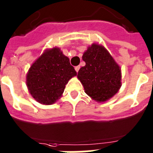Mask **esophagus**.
<instances>
[{
    "label": "esophagus",
    "instance_id": "1",
    "mask_svg": "<svg viewBox=\"0 0 153 153\" xmlns=\"http://www.w3.org/2000/svg\"><path fill=\"white\" fill-rule=\"evenodd\" d=\"M74 69H75V71H76L77 72H79V69H80V67H79V66H76V67H74Z\"/></svg>",
    "mask_w": 153,
    "mask_h": 153
}]
</instances>
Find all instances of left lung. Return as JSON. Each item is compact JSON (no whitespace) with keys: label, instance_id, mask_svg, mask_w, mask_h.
I'll return each instance as SVG.
<instances>
[{"label":"left lung","instance_id":"1","mask_svg":"<svg viewBox=\"0 0 153 153\" xmlns=\"http://www.w3.org/2000/svg\"><path fill=\"white\" fill-rule=\"evenodd\" d=\"M86 65L81 67L78 78L83 85L86 94L97 102L112 98L121 87V69L106 51L94 44L84 52Z\"/></svg>","mask_w":153,"mask_h":153}]
</instances>
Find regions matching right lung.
I'll return each mask as SVG.
<instances>
[{
  "label": "right lung",
  "mask_w": 153,
  "mask_h": 153,
  "mask_svg": "<svg viewBox=\"0 0 153 153\" xmlns=\"http://www.w3.org/2000/svg\"><path fill=\"white\" fill-rule=\"evenodd\" d=\"M77 72L59 48L44 53L32 65L27 74L30 94L39 103L51 105L63 93L66 84Z\"/></svg>",
  "instance_id": "right-lung-1"
}]
</instances>
